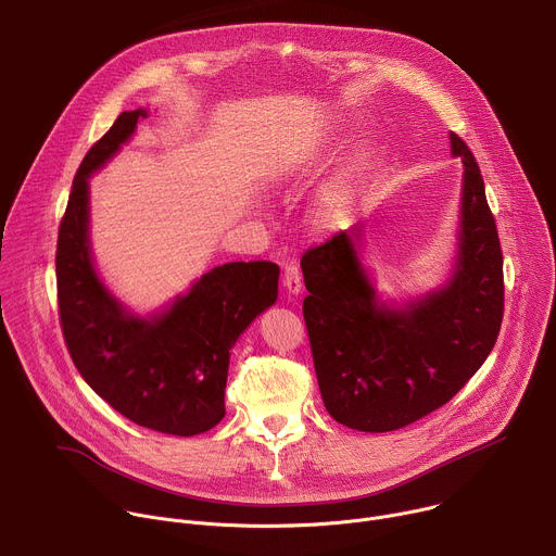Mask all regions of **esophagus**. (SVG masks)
I'll return each mask as SVG.
<instances>
[{
  "label": "esophagus",
  "instance_id": "1",
  "mask_svg": "<svg viewBox=\"0 0 556 556\" xmlns=\"http://www.w3.org/2000/svg\"><path fill=\"white\" fill-rule=\"evenodd\" d=\"M303 286V277H301V270L296 266V262H286L283 266V288L292 294H296Z\"/></svg>",
  "mask_w": 556,
  "mask_h": 556
}]
</instances>
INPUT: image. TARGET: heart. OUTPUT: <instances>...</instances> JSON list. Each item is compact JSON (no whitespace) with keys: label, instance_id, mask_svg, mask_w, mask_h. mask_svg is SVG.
<instances>
[{"label":"heart","instance_id":"1","mask_svg":"<svg viewBox=\"0 0 556 556\" xmlns=\"http://www.w3.org/2000/svg\"><path fill=\"white\" fill-rule=\"evenodd\" d=\"M345 202H348V191H345L343 187H334V189L328 191L326 198H324V215H326L328 219L339 217L341 211H343V206H345Z\"/></svg>","mask_w":556,"mask_h":556}]
</instances>
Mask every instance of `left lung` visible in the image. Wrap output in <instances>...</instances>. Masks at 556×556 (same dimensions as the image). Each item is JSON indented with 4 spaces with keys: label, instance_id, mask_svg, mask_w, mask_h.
Instances as JSON below:
<instances>
[{
    "label": "left lung",
    "instance_id": "8db88e82",
    "mask_svg": "<svg viewBox=\"0 0 556 556\" xmlns=\"http://www.w3.org/2000/svg\"><path fill=\"white\" fill-rule=\"evenodd\" d=\"M464 165L462 235L451 283L405 312L376 305L352 235L301 257L303 319L328 414L356 431L403 429L446 405L491 354L504 319V257L482 172L451 134ZM361 228H356L358 235Z\"/></svg>",
    "mask_w": 556,
    "mask_h": 556
}]
</instances>
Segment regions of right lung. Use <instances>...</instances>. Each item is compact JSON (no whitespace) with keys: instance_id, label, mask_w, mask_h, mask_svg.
Instances as JSON below:
<instances>
[{"instance_id":"right-lung-1","label":"right lung","mask_w":556,"mask_h":556,"mask_svg":"<svg viewBox=\"0 0 556 556\" xmlns=\"http://www.w3.org/2000/svg\"><path fill=\"white\" fill-rule=\"evenodd\" d=\"M144 112H123L78 167L56 240V301L65 348L78 374L131 422L198 435L226 414L228 352L277 301L279 266L232 262L206 273L169 312L144 321L99 281L88 242V176L134 134Z\"/></svg>"}]
</instances>
